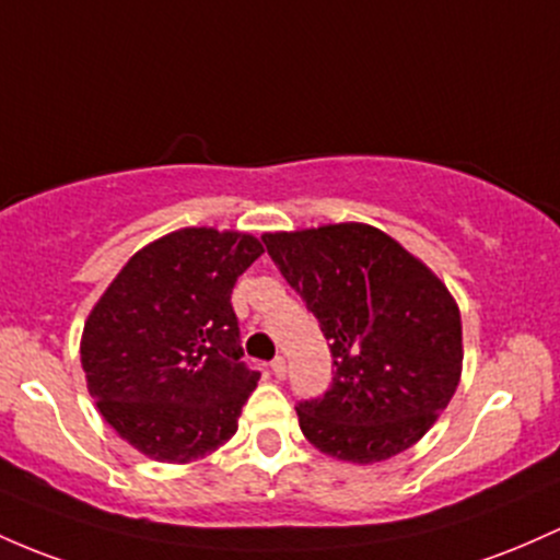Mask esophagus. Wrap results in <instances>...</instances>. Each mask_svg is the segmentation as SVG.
<instances>
[{
	"label": "esophagus",
	"instance_id": "1",
	"mask_svg": "<svg viewBox=\"0 0 560 560\" xmlns=\"http://www.w3.org/2000/svg\"><path fill=\"white\" fill-rule=\"evenodd\" d=\"M270 372H273L276 380H284L287 377V361L281 359V355H279V359H273V361H270Z\"/></svg>",
	"mask_w": 560,
	"mask_h": 560
}]
</instances>
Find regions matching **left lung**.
Masks as SVG:
<instances>
[{"label":"left lung","mask_w":560,"mask_h":560,"mask_svg":"<svg viewBox=\"0 0 560 560\" xmlns=\"http://www.w3.org/2000/svg\"><path fill=\"white\" fill-rule=\"evenodd\" d=\"M262 242L331 350V388L294 407L305 439L359 465L417 444L463 374V322L444 281L364 223L266 233Z\"/></svg>","instance_id":"obj_1"}]
</instances>
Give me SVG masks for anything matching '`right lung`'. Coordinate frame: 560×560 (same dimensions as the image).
Segmentation results:
<instances>
[{
    "mask_svg": "<svg viewBox=\"0 0 560 560\" xmlns=\"http://www.w3.org/2000/svg\"><path fill=\"white\" fill-rule=\"evenodd\" d=\"M260 255L249 233L172 231L135 252L90 311L88 390L145 457L194 463L236 433L260 372L242 361L231 292Z\"/></svg>",
    "mask_w": 560,
    "mask_h": 560,
    "instance_id": "right-lung-1",
    "label": "right lung"
}]
</instances>
